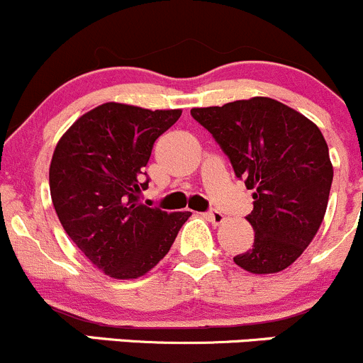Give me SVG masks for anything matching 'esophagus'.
<instances>
[{"instance_id": "esophagus-1", "label": "esophagus", "mask_w": 363, "mask_h": 363, "mask_svg": "<svg viewBox=\"0 0 363 363\" xmlns=\"http://www.w3.org/2000/svg\"><path fill=\"white\" fill-rule=\"evenodd\" d=\"M203 216L207 221L212 223V225H221V223L226 219V216L221 214V212H218V211H208V212H205Z\"/></svg>"}]
</instances>
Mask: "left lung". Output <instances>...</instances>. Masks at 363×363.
Listing matches in <instances>:
<instances>
[{
	"label": "left lung",
	"instance_id": "8db88e82",
	"mask_svg": "<svg viewBox=\"0 0 363 363\" xmlns=\"http://www.w3.org/2000/svg\"><path fill=\"white\" fill-rule=\"evenodd\" d=\"M191 116L255 191L246 218L255 242L233 262L251 274L281 272L309 246L327 211L334 168L320 128L265 96L191 108Z\"/></svg>",
	"mask_w": 363,
	"mask_h": 363
}]
</instances>
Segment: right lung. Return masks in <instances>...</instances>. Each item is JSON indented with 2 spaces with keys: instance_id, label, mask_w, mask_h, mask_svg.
<instances>
[{
  "instance_id": "right-lung-1",
  "label": "right lung",
  "mask_w": 363,
  "mask_h": 363,
  "mask_svg": "<svg viewBox=\"0 0 363 363\" xmlns=\"http://www.w3.org/2000/svg\"><path fill=\"white\" fill-rule=\"evenodd\" d=\"M181 113L108 101L80 116L54 149L49 184L57 218L113 279H137L158 265L191 216L138 200L149 186L144 167L152 145Z\"/></svg>"
}]
</instances>
